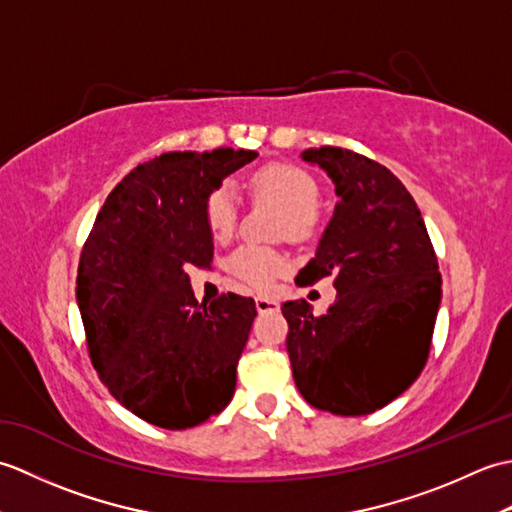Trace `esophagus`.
Returning <instances> with one entry per match:
<instances>
[{"label": "esophagus", "instance_id": "34e87169", "mask_svg": "<svg viewBox=\"0 0 512 512\" xmlns=\"http://www.w3.org/2000/svg\"><path fill=\"white\" fill-rule=\"evenodd\" d=\"M255 306L257 310L266 314V312H279V301L277 299H270V297H257L255 299Z\"/></svg>", "mask_w": 512, "mask_h": 512}]
</instances>
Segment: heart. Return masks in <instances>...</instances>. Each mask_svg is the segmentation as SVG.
Wrapping results in <instances>:
<instances>
[{"label":"heart","mask_w":512,"mask_h":512,"mask_svg":"<svg viewBox=\"0 0 512 512\" xmlns=\"http://www.w3.org/2000/svg\"><path fill=\"white\" fill-rule=\"evenodd\" d=\"M250 189L257 198L275 202L284 211L281 228L292 239H303L312 235L317 226V209L314 202L319 198V187L312 180L310 173L299 167L284 165V162H273L257 169L250 178ZM237 198L228 187H217L209 193L204 204V215L209 231L215 239L231 237L237 224ZM288 262L286 257L270 248L259 246H242L228 259V270L242 279L244 284L266 290L273 286V281L286 273Z\"/></svg>","instance_id":"b5f03b06"}]
</instances>
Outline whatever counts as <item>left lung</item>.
<instances>
[{
    "instance_id": "left-lung-1",
    "label": "left lung",
    "mask_w": 512,
    "mask_h": 512,
    "mask_svg": "<svg viewBox=\"0 0 512 512\" xmlns=\"http://www.w3.org/2000/svg\"><path fill=\"white\" fill-rule=\"evenodd\" d=\"M334 182L339 202L317 253L299 270L310 286L334 275L336 301L314 317L286 301V350L301 396L336 416L383 409L427 363L442 279L418 204L387 167L341 147L301 151Z\"/></svg>"
}]
</instances>
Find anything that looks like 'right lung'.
<instances>
[{"label":"right lung","mask_w":512,"mask_h":512,"mask_svg":"<svg viewBox=\"0 0 512 512\" xmlns=\"http://www.w3.org/2000/svg\"><path fill=\"white\" fill-rule=\"evenodd\" d=\"M257 156L222 147L138 165L107 195L83 246L76 303L92 365L125 409L156 427H198L235 394L255 301L228 292L200 306L187 268L213 259L209 193Z\"/></svg>","instance_id":"right-lung-1"}]
</instances>
